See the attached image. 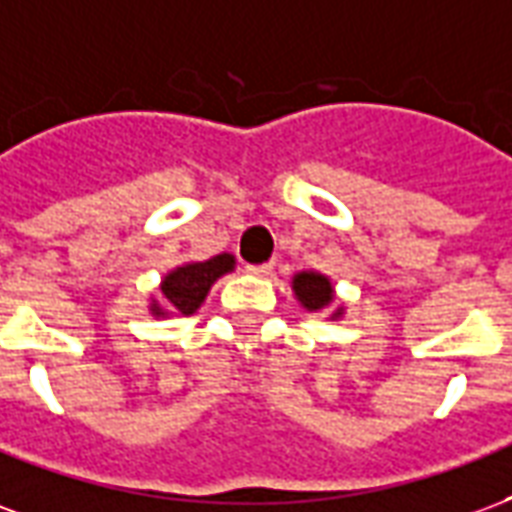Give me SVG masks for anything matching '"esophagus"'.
Here are the masks:
<instances>
[{"instance_id": "obj_1", "label": "esophagus", "mask_w": 512, "mask_h": 512, "mask_svg": "<svg viewBox=\"0 0 512 512\" xmlns=\"http://www.w3.org/2000/svg\"><path fill=\"white\" fill-rule=\"evenodd\" d=\"M272 270H275V264H272V261H267V264H251V267H248V272H251V275H259V278L272 275Z\"/></svg>"}]
</instances>
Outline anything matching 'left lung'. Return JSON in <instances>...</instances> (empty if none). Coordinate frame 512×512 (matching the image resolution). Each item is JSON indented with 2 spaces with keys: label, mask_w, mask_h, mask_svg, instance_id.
Segmentation results:
<instances>
[{
  "label": "left lung",
  "mask_w": 512,
  "mask_h": 512,
  "mask_svg": "<svg viewBox=\"0 0 512 512\" xmlns=\"http://www.w3.org/2000/svg\"><path fill=\"white\" fill-rule=\"evenodd\" d=\"M292 292L294 300L308 313H327V319H333V322L343 319V313H346L341 302H335L338 297H335L333 278L319 270L294 272Z\"/></svg>",
  "instance_id": "8db88e82"
}]
</instances>
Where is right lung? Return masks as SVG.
<instances>
[{
    "label": "right lung",
    "mask_w": 512,
    "mask_h": 512,
    "mask_svg": "<svg viewBox=\"0 0 512 512\" xmlns=\"http://www.w3.org/2000/svg\"><path fill=\"white\" fill-rule=\"evenodd\" d=\"M234 267H237V259L231 253H218L204 261H182L160 278L158 294L149 297V316L171 319V316L196 313L201 302L207 300L212 283L234 272Z\"/></svg>",
    "instance_id": "obj_1"
}]
</instances>
